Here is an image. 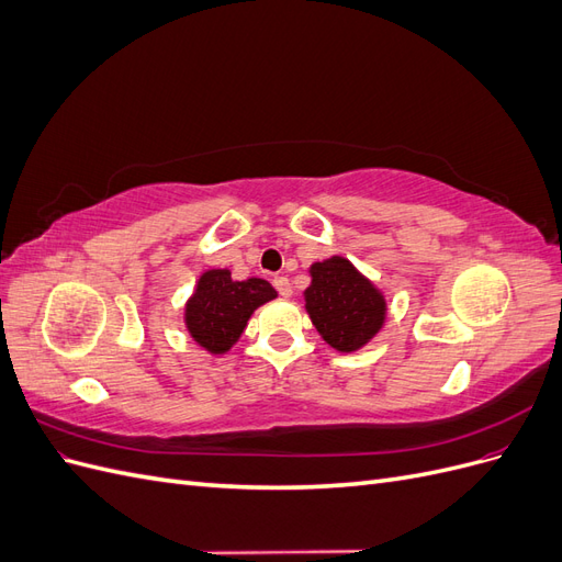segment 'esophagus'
I'll return each mask as SVG.
<instances>
[{
    "label": "esophagus",
    "mask_w": 562,
    "mask_h": 562,
    "mask_svg": "<svg viewBox=\"0 0 562 562\" xmlns=\"http://www.w3.org/2000/svg\"><path fill=\"white\" fill-rule=\"evenodd\" d=\"M274 288L279 291L281 297H291L293 295V285L285 277H274Z\"/></svg>",
    "instance_id": "34e87169"
}]
</instances>
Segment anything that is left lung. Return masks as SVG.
Returning a JSON list of instances; mask_svg holds the SVG:
<instances>
[{
  "label": "left lung",
  "instance_id": "8db88e82",
  "mask_svg": "<svg viewBox=\"0 0 562 562\" xmlns=\"http://www.w3.org/2000/svg\"><path fill=\"white\" fill-rule=\"evenodd\" d=\"M310 277L302 293L304 310L335 351H359L384 328L386 297L351 260L330 255L310 267Z\"/></svg>",
  "mask_w": 562,
  "mask_h": 562
}]
</instances>
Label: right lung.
<instances>
[{"label": "right lung", "instance_id": "add662e5", "mask_svg": "<svg viewBox=\"0 0 562 562\" xmlns=\"http://www.w3.org/2000/svg\"><path fill=\"white\" fill-rule=\"evenodd\" d=\"M277 297L265 279H232L229 269L201 271L192 295L184 302V328L211 356H225L244 335L255 310Z\"/></svg>", "mask_w": 562, "mask_h": 562}]
</instances>
